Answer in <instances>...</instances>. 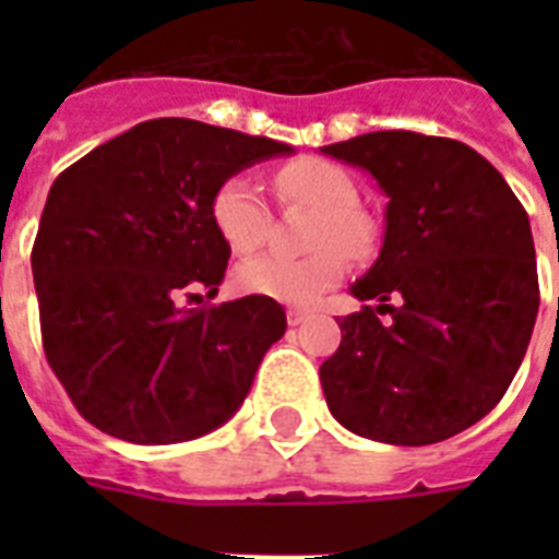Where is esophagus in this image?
<instances>
[{"label":"esophagus","mask_w":559,"mask_h":559,"mask_svg":"<svg viewBox=\"0 0 559 559\" xmlns=\"http://www.w3.org/2000/svg\"><path fill=\"white\" fill-rule=\"evenodd\" d=\"M307 319H310V313H305V310H296V307H289L287 310L289 328H298V324H305Z\"/></svg>","instance_id":"1"}]
</instances>
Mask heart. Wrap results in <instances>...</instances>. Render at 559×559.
Instances as JSON below:
<instances>
[{"mask_svg": "<svg viewBox=\"0 0 559 559\" xmlns=\"http://www.w3.org/2000/svg\"><path fill=\"white\" fill-rule=\"evenodd\" d=\"M275 191L284 202H298L319 211L307 258L261 254L237 266L235 284L246 296L272 298L278 305L313 307L345 278V254H366L371 226L357 211L359 188L348 170L328 159L289 162L275 174ZM211 223L235 254H249L266 240L270 205L252 177H228L211 197ZM340 245L338 250L335 246Z\"/></svg>", "mask_w": 559, "mask_h": 559, "instance_id": "b5f03b06", "label": "heart"}]
</instances>
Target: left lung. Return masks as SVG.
<instances>
[{
  "mask_svg": "<svg viewBox=\"0 0 559 559\" xmlns=\"http://www.w3.org/2000/svg\"><path fill=\"white\" fill-rule=\"evenodd\" d=\"M322 153L389 197L380 258L350 287L380 305L340 322V348L319 368L328 408L371 441H447L504 397L528 350L539 310L528 214L455 139L380 130Z\"/></svg>",
  "mask_w": 559,
  "mask_h": 559,
  "instance_id": "obj_1",
  "label": "left lung"
}]
</instances>
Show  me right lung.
<instances>
[{
  "mask_svg": "<svg viewBox=\"0 0 559 559\" xmlns=\"http://www.w3.org/2000/svg\"><path fill=\"white\" fill-rule=\"evenodd\" d=\"M293 147L191 118H153L109 139L48 191L31 252L43 348L100 432L130 443L191 441L235 415L284 307L217 296L228 249L211 197Z\"/></svg>",
  "mask_w": 559,
  "mask_h": 559,
  "instance_id": "obj_1",
  "label": "right lung"
}]
</instances>
